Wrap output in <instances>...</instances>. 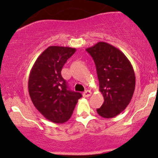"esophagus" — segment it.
<instances>
[{"label":"esophagus","mask_w":158,"mask_h":158,"mask_svg":"<svg viewBox=\"0 0 158 158\" xmlns=\"http://www.w3.org/2000/svg\"><path fill=\"white\" fill-rule=\"evenodd\" d=\"M92 95V92L89 90H86L83 92V97L85 98H89Z\"/></svg>","instance_id":"34e87169"}]
</instances>
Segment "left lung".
Returning <instances> with one entry per match:
<instances>
[{
  "label": "left lung",
  "instance_id": "1",
  "mask_svg": "<svg viewBox=\"0 0 158 158\" xmlns=\"http://www.w3.org/2000/svg\"><path fill=\"white\" fill-rule=\"evenodd\" d=\"M95 64L99 89L104 103L97 112L104 118H114L132 100L135 87L133 67L125 54L107 42L99 41L86 48Z\"/></svg>",
  "mask_w": 158,
  "mask_h": 158
}]
</instances>
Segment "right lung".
<instances>
[{
    "label": "right lung",
    "instance_id": "add662e5",
    "mask_svg": "<svg viewBox=\"0 0 158 158\" xmlns=\"http://www.w3.org/2000/svg\"><path fill=\"white\" fill-rule=\"evenodd\" d=\"M69 47L50 46L41 53L29 73V96L35 108L51 122L64 123L69 120L78 100L79 92L68 89L61 76L66 60L76 52Z\"/></svg>",
    "mask_w": 158,
    "mask_h": 158
}]
</instances>
